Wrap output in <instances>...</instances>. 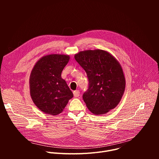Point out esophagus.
<instances>
[{
	"instance_id": "34e87169",
	"label": "esophagus",
	"mask_w": 159,
	"mask_h": 159,
	"mask_svg": "<svg viewBox=\"0 0 159 159\" xmlns=\"http://www.w3.org/2000/svg\"><path fill=\"white\" fill-rule=\"evenodd\" d=\"M73 94H74V96L75 98H77V97H79V95H80V92L79 90H75V91L73 92Z\"/></svg>"
}]
</instances>
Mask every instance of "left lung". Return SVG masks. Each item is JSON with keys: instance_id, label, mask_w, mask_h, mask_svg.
Here are the masks:
<instances>
[{"instance_id": "obj_1", "label": "left lung", "mask_w": 159, "mask_h": 159, "mask_svg": "<svg viewBox=\"0 0 159 159\" xmlns=\"http://www.w3.org/2000/svg\"><path fill=\"white\" fill-rule=\"evenodd\" d=\"M74 57L88 77L89 89L83 94V99L89 110L100 115L116 107L126 85L122 67L117 59L99 49L82 51Z\"/></svg>"}]
</instances>
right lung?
I'll use <instances>...</instances> for the list:
<instances>
[{
  "label": "right lung",
  "instance_id": "obj_1",
  "mask_svg": "<svg viewBox=\"0 0 159 159\" xmlns=\"http://www.w3.org/2000/svg\"><path fill=\"white\" fill-rule=\"evenodd\" d=\"M69 60L70 56L68 55H45L38 60L31 72V98L36 107L45 114L59 115L74 97L61 76Z\"/></svg>",
  "mask_w": 159,
  "mask_h": 159
}]
</instances>
